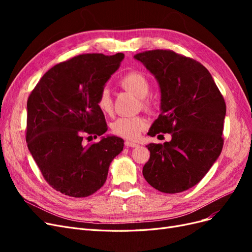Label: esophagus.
<instances>
[{"instance_id": "obj_1", "label": "esophagus", "mask_w": 252, "mask_h": 252, "mask_svg": "<svg viewBox=\"0 0 252 252\" xmlns=\"http://www.w3.org/2000/svg\"><path fill=\"white\" fill-rule=\"evenodd\" d=\"M125 146L126 147H138L139 146V144H136V143H133V142H129V141H126L125 143Z\"/></svg>"}]
</instances>
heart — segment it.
Masks as SVG:
<instances>
[{"mask_svg":"<svg viewBox=\"0 0 252 252\" xmlns=\"http://www.w3.org/2000/svg\"><path fill=\"white\" fill-rule=\"evenodd\" d=\"M120 86L139 97L141 107L151 111L156 107V103L148 94L150 93V82L143 72L129 71L119 81ZM96 106L104 114L112 113V100L108 89H103L96 98ZM146 127V120L141 116L122 117L111 124V131L120 138L135 140Z\"/></svg>","mask_w":252,"mask_h":252,"instance_id":"obj_1","label":"heart"}]
</instances>
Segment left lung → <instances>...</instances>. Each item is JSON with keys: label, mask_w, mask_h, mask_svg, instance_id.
<instances>
[{"label": "left lung", "mask_w": 252, "mask_h": 252, "mask_svg": "<svg viewBox=\"0 0 252 252\" xmlns=\"http://www.w3.org/2000/svg\"><path fill=\"white\" fill-rule=\"evenodd\" d=\"M134 58L161 88L162 112L148 134L172 136L163 145H147L150 158L143 175L158 191L182 192L205 177L222 151L225 100L206 67L191 58L169 49L143 51Z\"/></svg>", "instance_id": "1"}]
</instances>
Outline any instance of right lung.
I'll return each instance as SVG.
<instances>
[{
    "label": "right lung",
    "mask_w": 252,
    "mask_h": 252,
    "mask_svg": "<svg viewBox=\"0 0 252 252\" xmlns=\"http://www.w3.org/2000/svg\"><path fill=\"white\" fill-rule=\"evenodd\" d=\"M123 58V53L73 57L50 68L28 96V149L45 181L65 195L85 197L97 191L123 150L118 136L83 143L107 131L96 98Z\"/></svg>",
    "instance_id": "1"
}]
</instances>
